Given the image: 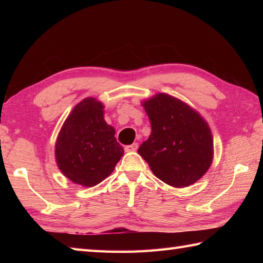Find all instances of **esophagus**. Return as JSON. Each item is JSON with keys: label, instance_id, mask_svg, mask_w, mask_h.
I'll list each match as a JSON object with an SVG mask.
<instances>
[{"label": "esophagus", "instance_id": "esophagus-1", "mask_svg": "<svg viewBox=\"0 0 263 263\" xmlns=\"http://www.w3.org/2000/svg\"><path fill=\"white\" fill-rule=\"evenodd\" d=\"M139 148V144L138 143H132V144H128V146L125 147V152L126 153H132V152H137Z\"/></svg>", "mask_w": 263, "mask_h": 263}]
</instances>
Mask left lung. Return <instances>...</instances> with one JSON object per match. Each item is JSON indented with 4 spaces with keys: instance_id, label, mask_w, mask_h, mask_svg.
Segmentation results:
<instances>
[{
    "instance_id": "obj_1",
    "label": "left lung",
    "mask_w": 263,
    "mask_h": 263,
    "mask_svg": "<svg viewBox=\"0 0 263 263\" xmlns=\"http://www.w3.org/2000/svg\"><path fill=\"white\" fill-rule=\"evenodd\" d=\"M152 133L138 149L155 176L173 187L192 185L210 168L214 139L198 110L168 93L158 92L141 103Z\"/></svg>"
}]
</instances>
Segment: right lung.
I'll return each mask as SVG.
<instances>
[{
    "label": "right lung",
    "instance_id": "right-lung-1",
    "mask_svg": "<svg viewBox=\"0 0 263 263\" xmlns=\"http://www.w3.org/2000/svg\"><path fill=\"white\" fill-rule=\"evenodd\" d=\"M104 108L97 98L82 99L66 117L55 142L59 170L85 187L109 176L124 154L116 141L115 128L104 119Z\"/></svg>",
    "mask_w": 263,
    "mask_h": 263
}]
</instances>
